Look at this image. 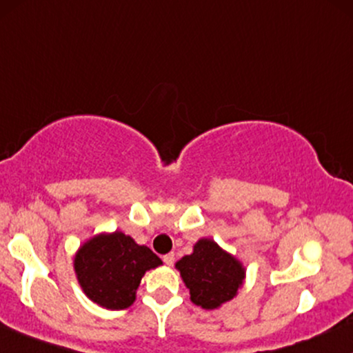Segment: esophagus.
Listing matches in <instances>:
<instances>
[{"label": "esophagus", "mask_w": 353, "mask_h": 353, "mask_svg": "<svg viewBox=\"0 0 353 353\" xmlns=\"http://www.w3.org/2000/svg\"><path fill=\"white\" fill-rule=\"evenodd\" d=\"M163 260H164L165 265H172V263L176 261V254H174V253H168V254H164Z\"/></svg>", "instance_id": "esophagus-1"}]
</instances>
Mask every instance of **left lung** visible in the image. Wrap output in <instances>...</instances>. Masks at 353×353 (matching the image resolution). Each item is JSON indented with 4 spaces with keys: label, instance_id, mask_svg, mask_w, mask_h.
Here are the masks:
<instances>
[{
    "label": "left lung",
    "instance_id": "obj_1",
    "mask_svg": "<svg viewBox=\"0 0 353 353\" xmlns=\"http://www.w3.org/2000/svg\"><path fill=\"white\" fill-rule=\"evenodd\" d=\"M190 291L194 304L215 309L236 294L245 278V270L232 254L225 253L214 240H199L194 253L176 263Z\"/></svg>",
    "mask_w": 353,
    "mask_h": 353
}]
</instances>
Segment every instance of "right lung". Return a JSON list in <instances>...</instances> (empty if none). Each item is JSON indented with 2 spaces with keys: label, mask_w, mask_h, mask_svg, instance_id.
<instances>
[{
  "label": "right lung",
  "mask_w": 353,
  "mask_h": 353,
  "mask_svg": "<svg viewBox=\"0 0 353 353\" xmlns=\"http://www.w3.org/2000/svg\"><path fill=\"white\" fill-rule=\"evenodd\" d=\"M161 263L148 246L114 232L88 240L75 254L74 265L85 294L93 303L120 311L133 304L144 273Z\"/></svg>",
  "instance_id": "add662e5"
}]
</instances>
